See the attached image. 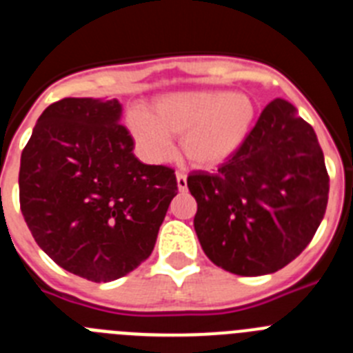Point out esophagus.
Returning <instances> with one entry per match:
<instances>
[{
    "label": "esophagus",
    "mask_w": 353,
    "mask_h": 353,
    "mask_svg": "<svg viewBox=\"0 0 353 353\" xmlns=\"http://www.w3.org/2000/svg\"><path fill=\"white\" fill-rule=\"evenodd\" d=\"M176 185H179V191H187V176L185 173H182V171H179L176 173Z\"/></svg>",
    "instance_id": "1"
}]
</instances>
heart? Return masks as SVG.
I'll return each instance as SVG.
<instances>
[{
    "mask_svg": "<svg viewBox=\"0 0 353 353\" xmlns=\"http://www.w3.org/2000/svg\"><path fill=\"white\" fill-rule=\"evenodd\" d=\"M252 120L254 108L248 97L199 90L159 97L150 111L132 109L127 127L148 161L170 159L173 154L171 136H176L182 138L180 146L187 161L198 168H212L240 148Z\"/></svg>",
    "mask_w": 353,
    "mask_h": 353,
    "instance_id": "1",
    "label": "heart"
}]
</instances>
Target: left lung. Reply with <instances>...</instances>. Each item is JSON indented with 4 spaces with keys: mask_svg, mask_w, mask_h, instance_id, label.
<instances>
[{
    "mask_svg": "<svg viewBox=\"0 0 353 353\" xmlns=\"http://www.w3.org/2000/svg\"><path fill=\"white\" fill-rule=\"evenodd\" d=\"M194 230L212 263L236 276L283 269L325 215L329 173L313 127L276 99L217 171H192Z\"/></svg>",
    "mask_w": 353,
    "mask_h": 353,
    "instance_id": "left-lung-1",
    "label": "left lung"
}]
</instances>
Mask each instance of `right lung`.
<instances>
[{
	"instance_id": "add662e5",
	"label": "right lung",
	"mask_w": 353,
	"mask_h": 353,
	"mask_svg": "<svg viewBox=\"0 0 353 353\" xmlns=\"http://www.w3.org/2000/svg\"><path fill=\"white\" fill-rule=\"evenodd\" d=\"M113 101L67 97L49 105L21 155L19 203L52 261L88 281L132 272L152 254L176 196L174 170L148 166Z\"/></svg>"
}]
</instances>
